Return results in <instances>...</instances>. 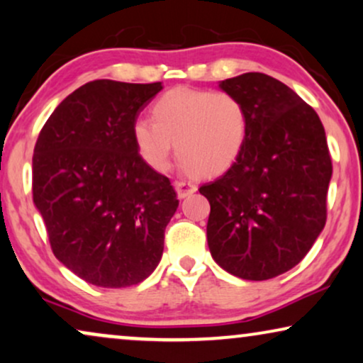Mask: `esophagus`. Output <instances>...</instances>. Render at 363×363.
<instances>
[{
    "label": "esophagus",
    "instance_id": "34e87169",
    "mask_svg": "<svg viewBox=\"0 0 363 363\" xmlns=\"http://www.w3.org/2000/svg\"><path fill=\"white\" fill-rule=\"evenodd\" d=\"M175 190L180 198H186L190 196L191 193L196 191V185H193L191 182H185V180H177L175 182Z\"/></svg>",
    "mask_w": 363,
    "mask_h": 363
}]
</instances>
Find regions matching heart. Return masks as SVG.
Listing matches in <instances>:
<instances>
[{"mask_svg": "<svg viewBox=\"0 0 363 363\" xmlns=\"http://www.w3.org/2000/svg\"><path fill=\"white\" fill-rule=\"evenodd\" d=\"M153 121L138 118L132 135L140 157L163 172L173 147L182 167L191 175L213 178L235 165L250 128L246 106L225 91L177 87L152 107Z\"/></svg>", "mask_w": 363, "mask_h": 363, "instance_id": "obj_1", "label": "heart"}]
</instances>
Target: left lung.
<instances>
[{
	"mask_svg": "<svg viewBox=\"0 0 363 363\" xmlns=\"http://www.w3.org/2000/svg\"><path fill=\"white\" fill-rule=\"evenodd\" d=\"M250 117L240 158L200 186L211 211L208 247L233 276L266 281L299 264L324 230L332 160L324 125L277 79L246 72L220 82Z\"/></svg>",
	"mask_w": 363,
	"mask_h": 363,
	"instance_id": "left-lung-1",
	"label": "left lung"
}]
</instances>
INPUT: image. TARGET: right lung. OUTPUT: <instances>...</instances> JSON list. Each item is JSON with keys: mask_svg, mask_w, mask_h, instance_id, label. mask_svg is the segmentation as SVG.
Listing matches in <instances>:
<instances>
[{"mask_svg": "<svg viewBox=\"0 0 363 363\" xmlns=\"http://www.w3.org/2000/svg\"><path fill=\"white\" fill-rule=\"evenodd\" d=\"M162 89L97 79L69 94L39 132L34 205L54 256L94 286H135L162 259L177 193L147 165L132 135Z\"/></svg>", "mask_w": 363, "mask_h": 363, "instance_id": "obj_1", "label": "right lung"}]
</instances>
